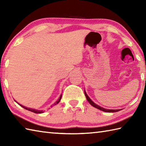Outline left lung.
<instances>
[{
	"label": "left lung",
	"mask_w": 146,
	"mask_h": 146,
	"mask_svg": "<svg viewBox=\"0 0 146 146\" xmlns=\"http://www.w3.org/2000/svg\"><path fill=\"white\" fill-rule=\"evenodd\" d=\"M85 97H86V99H87V100H88V102H89L90 103V105H92L93 107H94L95 108H98V109H99V110H102V111H105V112H116V111H120V110H121V109H119V110H111V109H105V108H102V107H100L99 106V105H97V104H95L94 102H93L90 98H89V97L87 95V94H86V92L85 91Z\"/></svg>",
	"instance_id": "left-lung-1"
}]
</instances>
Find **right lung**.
Here are the masks:
<instances>
[{
	"instance_id": "add662e5",
	"label": "right lung",
	"mask_w": 146,
	"mask_h": 146,
	"mask_svg": "<svg viewBox=\"0 0 146 146\" xmlns=\"http://www.w3.org/2000/svg\"><path fill=\"white\" fill-rule=\"evenodd\" d=\"M61 95L60 96V98L58 99V101L56 102V103H54V105H56V104H58L59 102H60V100H61ZM16 102V101H15ZM18 104V103H17ZM19 105H21V106L22 107H23L24 108H25V109H26V110H29V111H33V112H34V113H43V111L42 110H35V109H33V108H27V107H24V106H23V105H21V104H18Z\"/></svg>"
}]
</instances>
